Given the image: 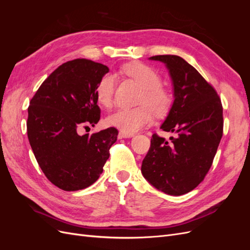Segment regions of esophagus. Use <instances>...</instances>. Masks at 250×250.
Returning <instances> with one entry per match:
<instances>
[{
  "label": "esophagus",
  "instance_id": "1",
  "mask_svg": "<svg viewBox=\"0 0 250 250\" xmlns=\"http://www.w3.org/2000/svg\"><path fill=\"white\" fill-rule=\"evenodd\" d=\"M119 139H127V138H132L133 137V133H127L124 131H120L119 132Z\"/></svg>",
  "mask_w": 250,
  "mask_h": 250
}]
</instances>
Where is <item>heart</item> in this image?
Listing matches in <instances>:
<instances>
[{
	"label": "heart",
	"instance_id": "b5f03b06",
	"mask_svg": "<svg viewBox=\"0 0 250 250\" xmlns=\"http://www.w3.org/2000/svg\"><path fill=\"white\" fill-rule=\"evenodd\" d=\"M121 73L133 80L142 88L138 98L137 107H121L106 118L107 124L115 126L127 133H134L153 122V112L165 115L173 102V96L168 87L162 83V76L154 67L142 62L125 64ZM116 78L111 74H105L98 81L95 93L98 102L109 107L113 101Z\"/></svg>",
	"mask_w": 250,
	"mask_h": 250
}]
</instances>
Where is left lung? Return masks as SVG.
I'll use <instances>...</instances> for the list:
<instances>
[{
	"instance_id": "obj_1",
	"label": "left lung",
	"mask_w": 250,
	"mask_h": 250,
	"mask_svg": "<svg viewBox=\"0 0 250 250\" xmlns=\"http://www.w3.org/2000/svg\"><path fill=\"white\" fill-rule=\"evenodd\" d=\"M150 59L164 62L169 70L174 102L161 128L176 137L168 143L152 135L142 174L157 190L179 196L194 190L211 167L223 134V108L216 89L184 58Z\"/></svg>"
}]
</instances>
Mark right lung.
<instances>
[{
	"label": "right lung",
	"mask_w": 250,
	"mask_h": 250,
	"mask_svg": "<svg viewBox=\"0 0 250 250\" xmlns=\"http://www.w3.org/2000/svg\"><path fill=\"white\" fill-rule=\"evenodd\" d=\"M108 67L77 58L59 65L30 101L27 133L34 156L46 177L63 191L92 186L103 172L116 143L115 127L79 135L82 125L100 120L95 88Z\"/></svg>",
	"instance_id": "right-lung-1"
}]
</instances>
